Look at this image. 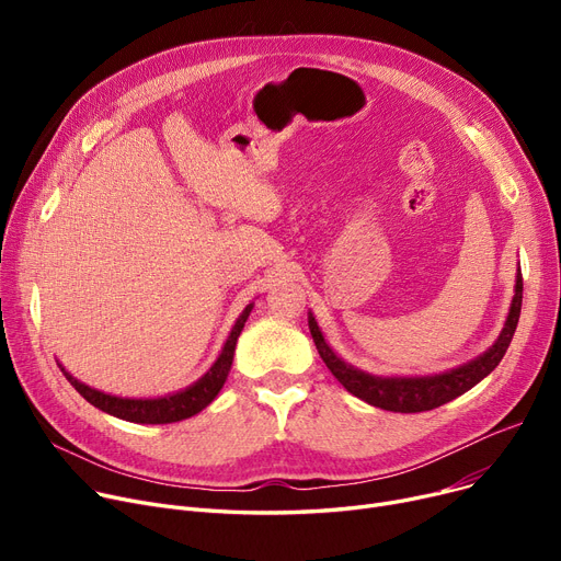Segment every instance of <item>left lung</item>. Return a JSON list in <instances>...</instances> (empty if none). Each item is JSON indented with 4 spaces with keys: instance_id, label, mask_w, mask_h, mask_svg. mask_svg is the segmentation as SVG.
<instances>
[{
    "instance_id": "8db88e82",
    "label": "left lung",
    "mask_w": 561,
    "mask_h": 561,
    "mask_svg": "<svg viewBox=\"0 0 561 561\" xmlns=\"http://www.w3.org/2000/svg\"><path fill=\"white\" fill-rule=\"evenodd\" d=\"M520 305H523V275H516V293L512 300V309L505 322L503 334L497 341L484 352L482 357L476 362H468L466 366H459L444 375H432V377H375L364 370H357L341 362L332 347L322 339L318 322L313 316H309V330L316 343V350L320 359L332 370V375L341 381V385L352 393L362 398L364 402L398 411V414H416V411H430L440 404H446L468 389H473L478 381H482L497 364L505 357V352L514 339L518 318H520Z\"/></svg>"
}]
</instances>
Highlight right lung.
<instances>
[{"label": "right lung", "mask_w": 561, "mask_h": 561, "mask_svg": "<svg viewBox=\"0 0 561 561\" xmlns=\"http://www.w3.org/2000/svg\"><path fill=\"white\" fill-rule=\"evenodd\" d=\"M252 311V305L245 307V311L241 313V318L236 320V325L220 352L218 362L211 366V370L206 373L199 381H195L193 387H188L186 391H180L174 396H165V398H152V400H129V398H115V396H106L102 391H95L91 387L81 385L79 379H75L70 373H66L64 366H58L64 370L66 379L70 385L88 400L93 407L106 411V414L115 416V419H123L129 423H145V425H163V423H176V421H184L191 419L199 411L211 404L214 398L220 393L225 379L229 375L231 368V359H233V350H236V341H239L243 328H245V320Z\"/></svg>", "instance_id": "add662e5"}]
</instances>
